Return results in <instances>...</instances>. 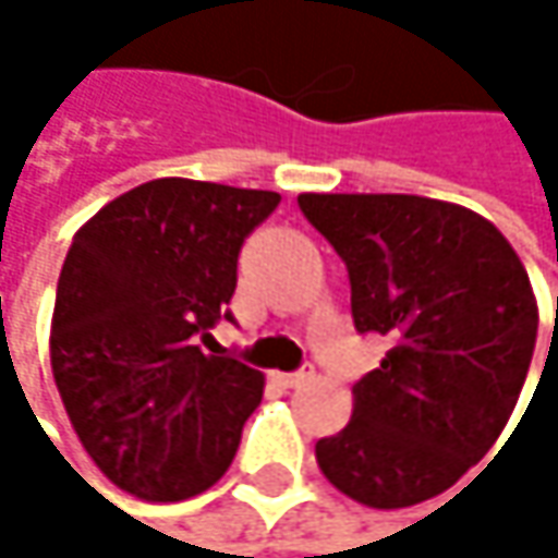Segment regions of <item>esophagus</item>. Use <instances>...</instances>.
<instances>
[{"instance_id": "esophagus-1", "label": "esophagus", "mask_w": 558, "mask_h": 558, "mask_svg": "<svg viewBox=\"0 0 558 558\" xmlns=\"http://www.w3.org/2000/svg\"><path fill=\"white\" fill-rule=\"evenodd\" d=\"M313 378V365H303L300 372H287V375H278L280 388H300L303 381Z\"/></svg>"}]
</instances>
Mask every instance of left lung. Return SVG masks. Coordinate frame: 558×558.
Here are the masks:
<instances>
[{
    "label": "left lung",
    "instance_id": "8db88e82",
    "mask_svg": "<svg viewBox=\"0 0 558 558\" xmlns=\"http://www.w3.org/2000/svg\"><path fill=\"white\" fill-rule=\"evenodd\" d=\"M296 203L345 262L355 329L388 342L352 388L349 426L316 442V462L352 501H429L485 459L517 407L539 326L530 278L501 232L456 203L410 193Z\"/></svg>",
    "mask_w": 558,
    "mask_h": 558
}]
</instances>
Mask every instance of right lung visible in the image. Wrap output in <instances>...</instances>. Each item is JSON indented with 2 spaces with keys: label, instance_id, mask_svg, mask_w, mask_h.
<instances>
[{
  "label": "right lung",
  "instance_id": "obj_1",
  "mask_svg": "<svg viewBox=\"0 0 558 558\" xmlns=\"http://www.w3.org/2000/svg\"><path fill=\"white\" fill-rule=\"evenodd\" d=\"M280 196L161 177L106 203L57 280L51 368L66 416L112 485L145 501L213 488L235 459L265 378L206 355L239 252Z\"/></svg>",
  "mask_w": 558,
  "mask_h": 558
}]
</instances>
